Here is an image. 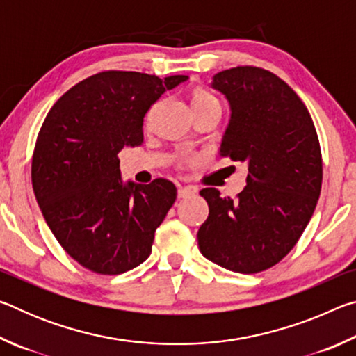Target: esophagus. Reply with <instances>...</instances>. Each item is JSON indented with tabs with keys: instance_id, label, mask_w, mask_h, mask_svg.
I'll use <instances>...</instances> for the list:
<instances>
[{
	"instance_id": "1",
	"label": "esophagus",
	"mask_w": 356,
	"mask_h": 356,
	"mask_svg": "<svg viewBox=\"0 0 356 356\" xmlns=\"http://www.w3.org/2000/svg\"><path fill=\"white\" fill-rule=\"evenodd\" d=\"M195 193H196V188H193V186H179L177 197H179V200H184V197L193 196Z\"/></svg>"
}]
</instances>
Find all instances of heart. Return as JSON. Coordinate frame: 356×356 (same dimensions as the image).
Masks as SVG:
<instances>
[{
    "mask_svg": "<svg viewBox=\"0 0 356 356\" xmlns=\"http://www.w3.org/2000/svg\"><path fill=\"white\" fill-rule=\"evenodd\" d=\"M186 100H188V106L193 116H197V114L202 113H218L221 114V104L220 100L215 97L212 92H209L207 89L201 86L191 88L186 95Z\"/></svg>",
    "mask_w": 356,
    "mask_h": 356,
    "instance_id": "obj_1",
    "label": "heart"
}]
</instances>
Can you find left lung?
<instances>
[{"mask_svg":"<svg viewBox=\"0 0 356 356\" xmlns=\"http://www.w3.org/2000/svg\"><path fill=\"white\" fill-rule=\"evenodd\" d=\"M231 119L220 156L248 166L237 200L201 190L209 216L197 231L204 257L237 273L278 264L308 226L322 188V154L308 108L268 70L243 65L213 75Z\"/></svg>","mask_w":356,"mask_h":356,"instance_id":"1","label":"left lung"}]
</instances>
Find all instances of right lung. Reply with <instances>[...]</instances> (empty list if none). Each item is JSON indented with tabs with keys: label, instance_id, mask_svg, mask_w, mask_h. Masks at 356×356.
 Here are the masks:
<instances>
[{
	"label": "right lung",
	"instance_id": "right-lung-1",
	"mask_svg": "<svg viewBox=\"0 0 356 356\" xmlns=\"http://www.w3.org/2000/svg\"><path fill=\"white\" fill-rule=\"evenodd\" d=\"M186 80L100 72L70 88L48 111L33 154V190L53 236L84 268L119 275L152 251L177 190L166 179L124 182L118 154L141 146L149 108Z\"/></svg>",
	"mask_w": 356,
	"mask_h": 356
}]
</instances>
